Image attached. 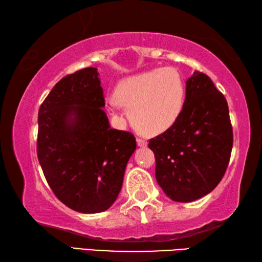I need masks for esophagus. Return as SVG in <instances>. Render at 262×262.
<instances>
[{
    "label": "esophagus",
    "instance_id": "obj_1",
    "mask_svg": "<svg viewBox=\"0 0 262 262\" xmlns=\"http://www.w3.org/2000/svg\"><path fill=\"white\" fill-rule=\"evenodd\" d=\"M147 144H148V142H147V140H144V139H137V145H139V147H141V148H143V147H147Z\"/></svg>",
    "mask_w": 262,
    "mask_h": 262
}]
</instances>
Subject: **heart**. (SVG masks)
I'll list each match as a JSON object with an SVG mask.
<instances>
[{"label":"heart","instance_id":"heart-1","mask_svg":"<svg viewBox=\"0 0 262 262\" xmlns=\"http://www.w3.org/2000/svg\"><path fill=\"white\" fill-rule=\"evenodd\" d=\"M107 99L111 107L119 102L128 110L133 125L145 134L165 132L178 120L185 100V85L173 68H157L122 79Z\"/></svg>","mask_w":262,"mask_h":262}]
</instances>
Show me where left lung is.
I'll return each mask as SVG.
<instances>
[{
	"mask_svg": "<svg viewBox=\"0 0 262 262\" xmlns=\"http://www.w3.org/2000/svg\"><path fill=\"white\" fill-rule=\"evenodd\" d=\"M232 143L227 99L206 74L194 72L178 120L149 141L158 185L176 202L205 196L223 178Z\"/></svg>",
	"mask_w": 262,
	"mask_h": 262,
	"instance_id": "1",
	"label": "left lung"
}]
</instances>
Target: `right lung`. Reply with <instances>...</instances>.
Here are the masks:
<instances>
[{
	"label": "right lung",
	"mask_w": 262,
	"mask_h": 262,
	"mask_svg": "<svg viewBox=\"0 0 262 262\" xmlns=\"http://www.w3.org/2000/svg\"><path fill=\"white\" fill-rule=\"evenodd\" d=\"M97 68L55 84L38 113L37 154L59 200L83 214L107 210L117 200L136 140L110 127Z\"/></svg>",
	"instance_id": "right-lung-1"
}]
</instances>
